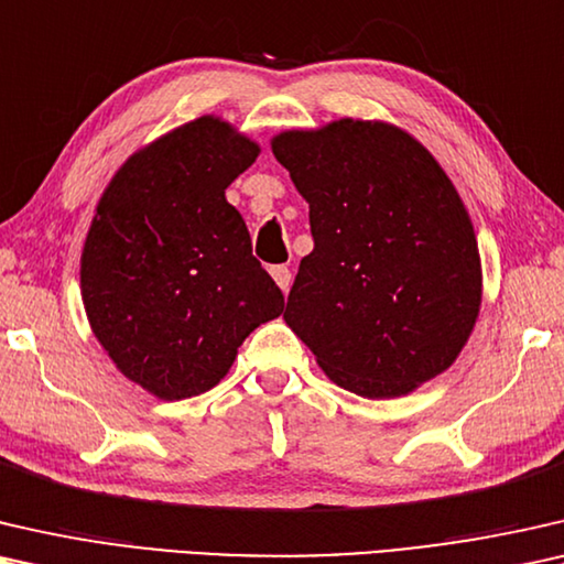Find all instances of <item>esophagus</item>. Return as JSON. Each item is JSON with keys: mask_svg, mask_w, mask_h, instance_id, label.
Returning <instances> with one entry per match:
<instances>
[{"mask_svg": "<svg viewBox=\"0 0 564 564\" xmlns=\"http://www.w3.org/2000/svg\"><path fill=\"white\" fill-rule=\"evenodd\" d=\"M271 275H273V281L281 285L283 293L291 289V281H293V279H291L289 268H285V265H273V268H271Z\"/></svg>", "mask_w": 564, "mask_h": 564, "instance_id": "esophagus-1", "label": "esophagus"}]
</instances>
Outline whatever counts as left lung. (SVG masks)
Returning <instances> with one entry per match:
<instances>
[{
  "instance_id": "8db88e82",
  "label": "left lung",
  "mask_w": 564,
  "mask_h": 564,
  "mask_svg": "<svg viewBox=\"0 0 564 564\" xmlns=\"http://www.w3.org/2000/svg\"><path fill=\"white\" fill-rule=\"evenodd\" d=\"M308 202L314 250L283 319L319 368L395 399L457 360L482 296L473 221L447 173L401 127L337 120L273 138Z\"/></svg>"
}]
</instances>
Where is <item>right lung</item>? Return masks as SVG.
Returning a JSON list of instances; mask_svg holds the SVG:
<instances>
[{
	"mask_svg": "<svg viewBox=\"0 0 564 564\" xmlns=\"http://www.w3.org/2000/svg\"><path fill=\"white\" fill-rule=\"evenodd\" d=\"M258 153L206 115L127 158L97 204L82 252L86 316L122 376L163 401L217 386L245 337L283 312L225 196Z\"/></svg>",
	"mask_w": 564,
	"mask_h": 564,
	"instance_id": "obj_1",
	"label": "right lung"
}]
</instances>
